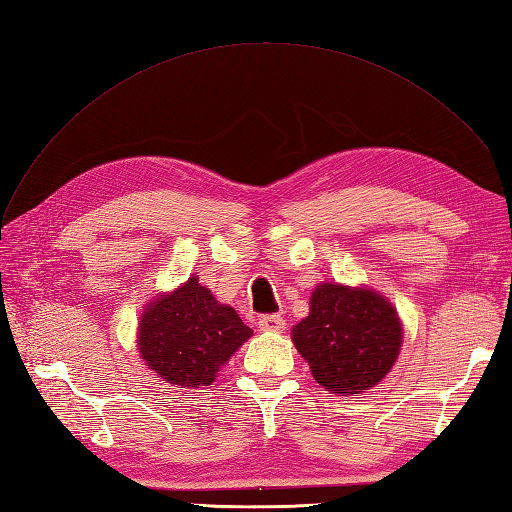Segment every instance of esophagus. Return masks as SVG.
Listing matches in <instances>:
<instances>
[{
  "instance_id": "esophagus-1",
  "label": "esophagus",
  "mask_w": 512,
  "mask_h": 512,
  "mask_svg": "<svg viewBox=\"0 0 512 512\" xmlns=\"http://www.w3.org/2000/svg\"><path fill=\"white\" fill-rule=\"evenodd\" d=\"M258 327L262 331H284L286 321L282 319L280 314H262L258 319Z\"/></svg>"
}]
</instances>
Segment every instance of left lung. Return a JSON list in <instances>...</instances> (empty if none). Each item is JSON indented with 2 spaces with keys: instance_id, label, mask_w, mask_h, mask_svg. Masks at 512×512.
Wrapping results in <instances>:
<instances>
[{
  "instance_id": "8db88e82",
  "label": "left lung",
  "mask_w": 512,
  "mask_h": 512,
  "mask_svg": "<svg viewBox=\"0 0 512 512\" xmlns=\"http://www.w3.org/2000/svg\"><path fill=\"white\" fill-rule=\"evenodd\" d=\"M293 342L316 383L331 394H359L394 366L403 325L392 303L370 288L319 284Z\"/></svg>"
}]
</instances>
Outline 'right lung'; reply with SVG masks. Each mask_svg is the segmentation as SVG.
<instances>
[{
    "mask_svg": "<svg viewBox=\"0 0 512 512\" xmlns=\"http://www.w3.org/2000/svg\"><path fill=\"white\" fill-rule=\"evenodd\" d=\"M252 336L234 308L219 303L196 275L150 301L137 347L150 370L178 388L211 385L232 353Z\"/></svg>",
    "mask_w": 512,
    "mask_h": 512,
    "instance_id": "1",
    "label": "right lung"
}]
</instances>
